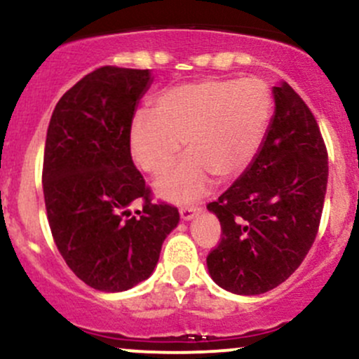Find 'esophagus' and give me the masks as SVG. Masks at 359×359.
Listing matches in <instances>:
<instances>
[{"label":"esophagus","instance_id":"1","mask_svg":"<svg viewBox=\"0 0 359 359\" xmlns=\"http://www.w3.org/2000/svg\"><path fill=\"white\" fill-rule=\"evenodd\" d=\"M198 207H181L180 215L183 221H190V219L195 217V214H198Z\"/></svg>","mask_w":359,"mask_h":359}]
</instances>
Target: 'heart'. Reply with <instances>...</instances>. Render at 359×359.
<instances>
[{
  "instance_id": "heart-1",
  "label": "heart",
  "mask_w": 359,
  "mask_h": 359,
  "mask_svg": "<svg viewBox=\"0 0 359 359\" xmlns=\"http://www.w3.org/2000/svg\"><path fill=\"white\" fill-rule=\"evenodd\" d=\"M272 94L258 79H202L180 83L154 99V113L138 111L130 125V150L149 175H161L184 140L190 156L157 181L171 202L200 198L212 183L246 171L264 144Z\"/></svg>"
}]
</instances>
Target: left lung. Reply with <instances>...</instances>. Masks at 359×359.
Masks as SVG:
<instances>
[{
    "label": "left lung",
    "instance_id": "8db88e82",
    "mask_svg": "<svg viewBox=\"0 0 359 359\" xmlns=\"http://www.w3.org/2000/svg\"><path fill=\"white\" fill-rule=\"evenodd\" d=\"M273 99L257 157L207 205L222 229L207 267L234 294H262L284 283L313 245L322 217L329 156L317 119L286 82L273 87Z\"/></svg>",
    "mask_w": 359,
    "mask_h": 359
}]
</instances>
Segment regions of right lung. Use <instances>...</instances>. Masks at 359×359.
I'll return each instance as SVG.
<instances>
[{
    "label": "right lung",
    "mask_w": 359,
    "mask_h": 359,
    "mask_svg": "<svg viewBox=\"0 0 359 359\" xmlns=\"http://www.w3.org/2000/svg\"><path fill=\"white\" fill-rule=\"evenodd\" d=\"M149 70L101 67L63 94L48 126L42 163L46 212L57 252L87 286L118 292L152 273L180 221L135 168L130 125ZM142 201L132 216L128 207Z\"/></svg>",
    "instance_id": "add662e5"
}]
</instances>
